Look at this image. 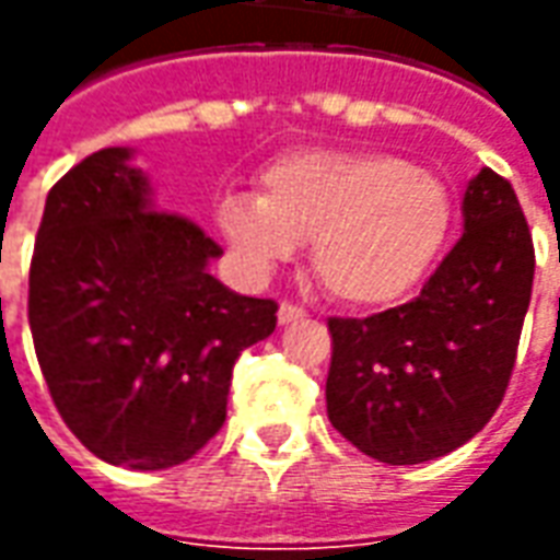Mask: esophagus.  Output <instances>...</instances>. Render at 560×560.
<instances>
[{
    "instance_id": "obj_1",
    "label": "esophagus",
    "mask_w": 560,
    "mask_h": 560,
    "mask_svg": "<svg viewBox=\"0 0 560 560\" xmlns=\"http://www.w3.org/2000/svg\"><path fill=\"white\" fill-rule=\"evenodd\" d=\"M305 317V308H300V305L293 303H281L279 305V324L284 327V324H296V320H303Z\"/></svg>"
}]
</instances>
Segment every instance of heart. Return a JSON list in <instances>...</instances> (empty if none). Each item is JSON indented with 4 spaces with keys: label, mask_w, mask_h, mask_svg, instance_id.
Wrapping results in <instances>:
<instances>
[{
    "label": "heart",
    "mask_w": 560,
    "mask_h": 560,
    "mask_svg": "<svg viewBox=\"0 0 560 560\" xmlns=\"http://www.w3.org/2000/svg\"><path fill=\"white\" fill-rule=\"evenodd\" d=\"M219 228L248 276L315 243V276L336 300H405L444 252L453 203L429 171L384 152L296 149L260 173V195H228Z\"/></svg>",
    "instance_id": "obj_1"
}]
</instances>
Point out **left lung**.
<instances>
[{
  "instance_id": "left-lung-1",
  "label": "left lung",
  "mask_w": 560,
  "mask_h": 560,
  "mask_svg": "<svg viewBox=\"0 0 560 560\" xmlns=\"http://www.w3.org/2000/svg\"><path fill=\"white\" fill-rule=\"evenodd\" d=\"M465 233L417 300L329 317V422L387 465L446 456L492 420L516 363L534 284L518 197L482 167L462 197Z\"/></svg>"
}]
</instances>
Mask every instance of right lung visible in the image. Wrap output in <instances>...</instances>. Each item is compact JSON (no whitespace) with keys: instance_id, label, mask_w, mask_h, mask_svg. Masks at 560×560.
<instances>
[{"instance_id":"1","label":"right lung","mask_w":560,"mask_h":560,"mask_svg":"<svg viewBox=\"0 0 560 560\" xmlns=\"http://www.w3.org/2000/svg\"><path fill=\"white\" fill-rule=\"evenodd\" d=\"M135 149L92 152L47 195L30 329L56 411L80 444L131 470L191 458L228 417L233 363L279 305L224 288L221 248L161 212Z\"/></svg>"}]
</instances>
